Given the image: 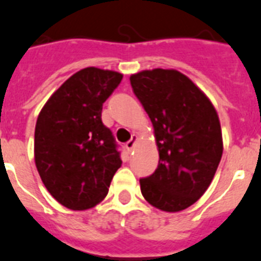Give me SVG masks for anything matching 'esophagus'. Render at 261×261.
Masks as SVG:
<instances>
[{"label": "esophagus", "instance_id": "esophagus-1", "mask_svg": "<svg viewBox=\"0 0 261 261\" xmlns=\"http://www.w3.org/2000/svg\"><path fill=\"white\" fill-rule=\"evenodd\" d=\"M138 139H139V138H138V135H135V134H134L133 137H131V139L128 140L127 143H126V148H127V151H131V149H134L135 144L138 143Z\"/></svg>", "mask_w": 261, "mask_h": 261}]
</instances>
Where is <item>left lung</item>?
<instances>
[{
    "label": "left lung",
    "mask_w": 261,
    "mask_h": 261,
    "mask_svg": "<svg viewBox=\"0 0 261 261\" xmlns=\"http://www.w3.org/2000/svg\"><path fill=\"white\" fill-rule=\"evenodd\" d=\"M135 96L153 126L159 165L140 178L144 199L167 213L185 210L212 184L223 152L214 105L176 69H146L130 76Z\"/></svg>",
    "instance_id": "obj_1"
}]
</instances>
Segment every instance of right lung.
<instances>
[{"mask_svg":"<svg viewBox=\"0 0 261 261\" xmlns=\"http://www.w3.org/2000/svg\"><path fill=\"white\" fill-rule=\"evenodd\" d=\"M123 74L88 67L52 93L35 124L34 159L43 184L59 203L88 210L108 196L122 165L102 105Z\"/></svg>","mask_w":261,"mask_h":261,"instance_id":"add662e5","label":"right lung"}]
</instances>
